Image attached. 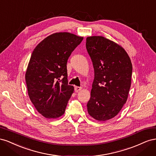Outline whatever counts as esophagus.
<instances>
[{
    "mask_svg": "<svg viewBox=\"0 0 156 156\" xmlns=\"http://www.w3.org/2000/svg\"><path fill=\"white\" fill-rule=\"evenodd\" d=\"M74 89H75V92H78L79 91H80L82 89V87H75Z\"/></svg>",
    "mask_w": 156,
    "mask_h": 156,
    "instance_id": "obj_1",
    "label": "esophagus"
}]
</instances>
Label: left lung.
I'll return each instance as SVG.
<instances>
[{
    "label": "left lung",
    "mask_w": 156,
    "mask_h": 156,
    "mask_svg": "<svg viewBox=\"0 0 156 156\" xmlns=\"http://www.w3.org/2000/svg\"><path fill=\"white\" fill-rule=\"evenodd\" d=\"M86 47L94 69L88 112L94 119L106 121L116 116L126 103L132 64L121 46L103 36L88 37Z\"/></svg>",
    "instance_id": "obj_1"
}]
</instances>
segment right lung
<instances>
[{"instance_id": "right-lung-1", "label": "right lung", "mask_w": 156, "mask_h": 156, "mask_svg": "<svg viewBox=\"0 0 156 156\" xmlns=\"http://www.w3.org/2000/svg\"><path fill=\"white\" fill-rule=\"evenodd\" d=\"M83 37L57 32L42 40L33 51L25 74L30 101L47 119L64 115L74 88L68 81L67 62Z\"/></svg>"}]
</instances>
